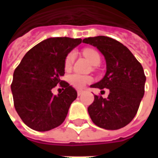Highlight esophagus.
<instances>
[{
  "mask_svg": "<svg viewBox=\"0 0 158 158\" xmlns=\"http://www.w3.org/2000/svg\"><path fill=\"white\" fill-rule=\"evenodd\" d=\"M82 93H83V91L82 90H78V96H81V95H82Z\"/></svg>",
  "mask_w": 158,
  "mask_h": 158,
  "instance_id": "obj_1",
  "label": "esophagus"
}]
</instances>
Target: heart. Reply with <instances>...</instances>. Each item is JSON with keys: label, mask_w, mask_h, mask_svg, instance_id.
Listing matches in <instances>:
<instances>
[{"label": "heart", "mask_w": 158, "mask_h": 158, "mask_svg": "<svg viewBox=\"0 0 158 158\" xmlns=\"http://www.w3.org/2000/svg\"><path fill=\"white\" fill-rule=\"evenodd\" d=\"M82 53L83 55L91 62V64H93L94 66L99 65L101 62V56L96 49L85 48L82 51ZM75 52L73 51L69 52V54L66 56L65 59H64L65 70H69L72 68L74 59H75ZM91 80H92V78L90 76L82 75V74H79V73H73L72 75L69 76V82L76 88H83L85 85L91 82Z\"/></svg>", "instance_id": "b5f03b06"}]
</instances>
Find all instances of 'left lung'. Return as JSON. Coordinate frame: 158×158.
<instances>
[{"mask_svg":"<svg viewBox=\"0 0 158 158\" xmlns=\"http://www.w3.org/2000/svg\"><path fill=\"white\" fill-rule=\"evenodd\" d=\"M83 42L96 46L106 62V75L90 86L106 88L110 92L107 98L94 96V102L88 107L89 117L100 128L121 129L135 118L144 96L146 75L142 66L125 45L113 38L89 37Z\"/></svg>","mask_w":158,"mask_h":158,"instance_id":"8db88e82","label":"left lung"}]
</instances>
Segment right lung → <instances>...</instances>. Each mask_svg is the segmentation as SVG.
Masks as SVG:
<instances>
[{
	"instance_id": "add662e5",
	"label": "right lung",
	"mask_w": 158,
	"mask_h": 158,
	"mask_svg": "<svg viewBox=\"0 0 158 158\" xmlns=\"http://www.w3.org/2000/svg\"><path fill=\"white\" fill-rule=\"evenodd\" d=\"M82 42L69 37L49 38L34 46L13 73L11 89L17 113L23 122L36 131H48L64 122L69 106L77 98L76 89L61 79L64 59ZM60 84L62 93L51 89Z\"/></svg>"
}]
</instances>
